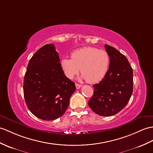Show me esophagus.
<instances>
[{
	"mask_svg": "<svg viewBox=\"0 0 153 153\" xmlns=\"http://www.w3.org/2000/svg\"><path fill=\"white\" fill-rule=\"evenodd\" d=\"M81 86H82V85H80V84L76 83V87L77 89H79V88L80 87H81Z\"/></svg>",
	"mask_w": 153,
	"mask_h": 153,
	"instance_id": "esophagus-1",
	"label": "esophagus"
}]
</instances>
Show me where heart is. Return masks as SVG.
<instances>
[{
    "mask_svg": "<svg viewBox=\"0 0 153 153\" xmlns=\"http://www.w3.org/2000/svg\"><path fill=\"white\" fill-rule=\"evenodd\" d=\"M71 58H62L60 61L64 73L69 79H72L80 68L82 78L88 83H97L104 77L109 69L108 53L96 48L76 49L72 53Z\"/></svg>",
    "mask_w": 153,
    "mask_h": 153,
    "instance_id": "1",
    "label": "heart"
}]
</instances>
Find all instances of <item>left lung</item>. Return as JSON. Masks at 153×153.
Segmentation results:
<instances>
[{"mask_svg":"<svg viewBox=\"0 0 153 153\" xmlns=\"http://www.w3.org/2000/svg\"><path fill=\"white\" fill-rule=\"evenodd\" d=\"M109 56V66L100 83L93 85L94 94L88 102L93 111L100 116L117 114L125 107L133 92V70L126 56L105 44Z\"/></svg>","mask_w":153,"mask_h":153,"instance_id":"1","label":"left lung"}]
</instances>
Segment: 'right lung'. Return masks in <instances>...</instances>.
<instances>
[{
  "mask_svg": "<svg viewBox=\"0 0 153 153\" xmlns=\"http://www.w3.org/2000/svg\"><path fill=\"white\" fill-rule=\"evenodd\" d=\"M23 81L27 106L38 118L55 120L68 108L75 83L65 76L54 44H46L32 56Z\"/></svg>",
  "mask_w": 153,
  "mask_h": 153,
  "instance_id": "1",
  "label": "right lung"
}]
</instances>
